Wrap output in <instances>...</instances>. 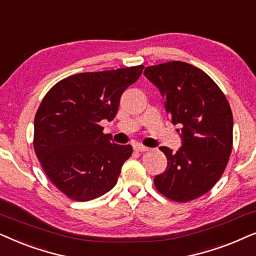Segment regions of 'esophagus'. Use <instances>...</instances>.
I'll return each instance as SVG.
<instances>
[{
	"instance_id": "esophagus-1",
	"label": "esophagus",
	"mask_w": 256,
	"mask_h": 256,
	"mask_svg": "<svg viewBox=\"0 0 256 256\" xmlns=\"http://www.w3.org/2000/svg\"><path fill=\"white\" fill-rule=\"evenodd\" d=\"M134 150L136 152H146L148 151V148H146L144 145H134Z\"/></svg>"
}]
</instances>
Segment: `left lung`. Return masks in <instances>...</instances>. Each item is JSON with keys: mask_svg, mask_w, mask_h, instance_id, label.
Here are the masks:
<instances>
[{"mask_svg": "<svg viewBox=\"0 0 256 256\" xmlns=\"http://www.w3.org/2000/svg\"><path fill=\"white\" fill-rule=\"evenodd\" d=\"M145 77L165 98L172 124L182 126L176 152L162 146L168 168L156 176L160 194L176 202L204 196L218 182L233 148V114L221 88L192 64L173 60L145 68Z\"/></svg>", "mask_w": 256, "mask_h": 256, "instance_id": "1", "label": "left lung"}]
</instances>
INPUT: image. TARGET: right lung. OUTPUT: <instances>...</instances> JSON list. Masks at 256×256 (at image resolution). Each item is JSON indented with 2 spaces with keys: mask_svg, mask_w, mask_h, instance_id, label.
Instances as JSON below:
<instances>
[{
  "mask_svg": "<svg viewBox=\"0 0 256 256\" xmlns=\"http://www.w3.org/2000/svg\"><path fill=\"white\" fill-rule=\"evenodd\" d=\"M144 66L83 72L60 80L40 102L34 122V150L60 192L88 202L114 188L131 145L111 142L100 122L116 117L124 91Z\"/></svg>",
  "mask_w": 256,
  "mask_h": 256,
  "instance_id": "1",
  "label": "right lung"
}]
</instances>
